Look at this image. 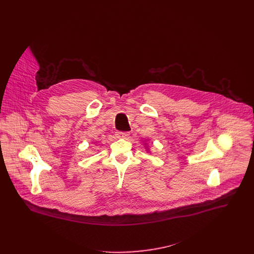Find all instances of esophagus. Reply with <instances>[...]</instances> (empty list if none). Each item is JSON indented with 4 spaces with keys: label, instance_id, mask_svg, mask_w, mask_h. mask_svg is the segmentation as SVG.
Returning a JSON list of instances; mask_svg holds the SVG:
<instances>
[{
    "label": "esophagus",
    "instance_id": "34e87169",
    "mask_svg": "<svg viewBox=\"0 0 254 254\" xmlns=\"http://www.w3.org/2000/svg\"><path fill=\"white\" fill-rule=\"evenodd\" d=\"M130 135L129 132H116V137L117 138H127Z\"/></svg>",
    "mask_w": 254,
    "mask_h": 254
}]
</instances>
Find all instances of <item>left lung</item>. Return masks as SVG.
Listing matches in <instances>:
<instances>
[{
  "instance_id": "obj_1",
  "label": "left lung",
  "mask_w": 254,
  "mask_h": 254,
  "mask_svg": "<svg viewBox=\"0 0 254 254\" xmlns=\"http://www.w3.org/2000/svg\"><path fill=\"white\" fill-rule=\"evenodd\" d=\"M145 147H147V146H146V145H145ZM146 150H148V149H146Z\"/></svg>"
}]
</instances>
